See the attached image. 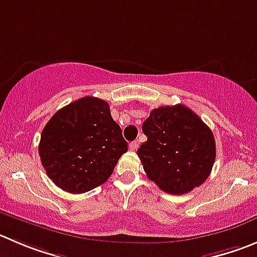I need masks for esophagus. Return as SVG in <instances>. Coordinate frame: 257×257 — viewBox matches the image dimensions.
I'll list each match as a JSON object with an SVG mask.
<instances>
[{
	"mask_svg": "<svg viewBox=\"0 0 257 257\" xmlns=\"http://www.w3.org/2000/svg\"><path fill=\"white\" fill-rule=\"evenodd\" d=\"M128 146H130V150L135 151L136 149L139 148V143H138V141H133V143H130V145H128Z\"/></svg>",
	"mask_w": 257,
	"mask_h": 257,
	"instance_id": "esophagus-1",
	"label": "esophagus"
}]
</instances>
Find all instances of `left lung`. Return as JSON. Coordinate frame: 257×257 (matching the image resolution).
Wrapping results in <instances>:
<instances>
[{
	"label": "left lung",
	"instance_id": "left-lung-1",
	"mask_svg": "<svg viewBox=\"0 0 257 257\" xmlns=\"http://www.w3.org/2000/svg\"><path fill=\"white\" fill-rule=\"evenodd\" d=\"M148 141L139 148L144 170L161 190L185 194L203 184L216 159L211 128L183 104L153 109L143 123Z\"/></svg>",
	"mask_w": 257,
	"mask_h": 257
}]
</instances>
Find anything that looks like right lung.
<instances>
[{
  "instance_id": "1",
  "label": "right lung",
  "mask_w": 257,
  "mask_h": 257,
  "mask_svg": "<svg viewBox=\"0 0 257 257\" xmlns=\"http://www.w3.org/2000/svg\"><path fill=\"white\" fill-rule=\"evenodd\" d=\"M126 151L127 143L108 103L92 96L59 109L45 124L39 144L48 177L73 194L103 184Z\"/></svg>"
}]
</instances>
